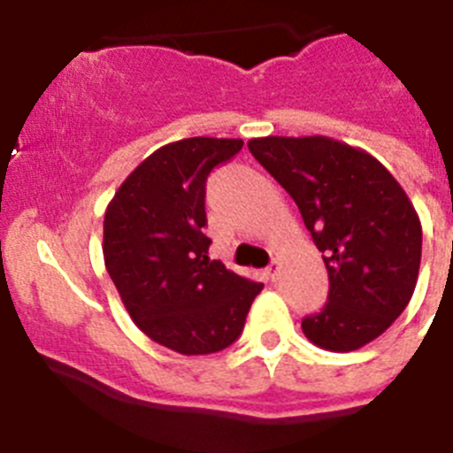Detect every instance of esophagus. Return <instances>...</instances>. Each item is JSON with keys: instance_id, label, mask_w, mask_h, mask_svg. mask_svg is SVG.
Instances as JSON below:
<instances>
[{"instance_id": "esophagus-1", "label": "esophagus", "mask_w": 453, "mask_h": 453, "mask_svg": "<svg viewBox=\"0 0 453 453\" xmlns=\"http://www.w3.org/2000/svg\"><path fill=\"white\" fill-rule=\"evenodd\" d=\"M279 272H281V261H272L270 265H267V276H270L272 281H276V279H279Z\"/></svg>"}]
</instances>
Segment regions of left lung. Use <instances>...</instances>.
Instances as JSON below:
<instances>
[{"instance_id": "left-lung-1", "label": "left lung", "mask_w": 453, "mask_h": 453, "mask_svg": "<svg viewBox=\"0 0 453 453\" xmlns=\"http://www.w3.org/2000/svg\"><path fill=\"white\" fill-rule=\"evenodd\" d=\"M286 188L329 272V299L302 319L313 345L354 351L408 306L422 258V224L397 179L358 147L326 135L247 142Z\"/></svg>"}]
</instances>
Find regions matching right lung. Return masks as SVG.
Segmentation results:
<instances>
[{"instance_id":"add662e5","label":"right lung","mask_w":453,"mask_h":453,"mask_svg":"<svg viewBox=\"0 0 453 453\" xmlns=\"http://www.w3.org/2000/svg\"><path fill=\"white\" fill-rule=\"evenodd\" d=\"M238 138H186L147 156L104 215V263L124 308L154 342L183 356L234 345L263 283L208 258L206 179Z\"/></svg>"}]
</instances>
